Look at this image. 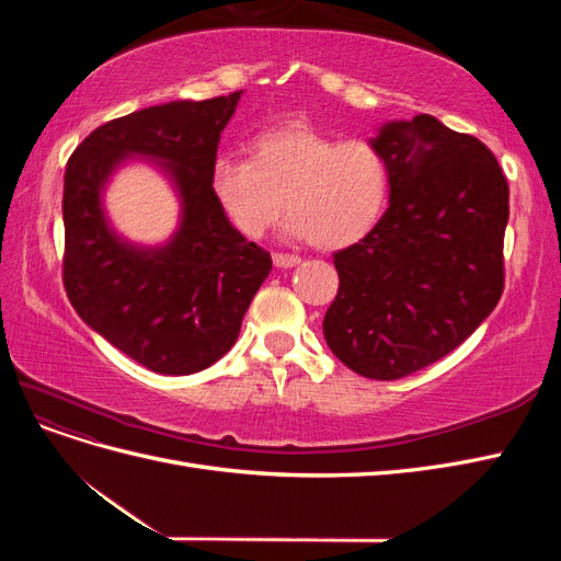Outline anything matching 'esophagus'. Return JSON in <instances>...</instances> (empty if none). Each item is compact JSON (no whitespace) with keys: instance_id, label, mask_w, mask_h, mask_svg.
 <instances>
[{"instance_id":"esophagus-1","label":"esophagus","mask_w":561,"mask_h":561,"mask_svg":"<svg viewBox=\"0 0 561 561\" xmlns=\"http://www.w3.org/2000/svg\"><path fill=\"white\" fill-rule=\"evenodd\" d=\"M301 260L297 257V254H285V252H276L274 254V264L278 266V268H293V266H297Z\"/></svg>"}]
</instances>
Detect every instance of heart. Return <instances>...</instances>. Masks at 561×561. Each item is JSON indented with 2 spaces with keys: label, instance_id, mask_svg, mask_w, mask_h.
Wrapping results in <instances>:
<instances>
[{
  "label": "heart",
  "instance_id": "obj_1",
  "mask_svg": "<svg viewBox=\"0 0 561 561\" xmlns=\"http://www.w3.org/2000/svg\"><path fill=\"white\" fill-rule=\"evenodd\" d=\"M388 168L363 142H336L309 124L268 128L250 140V161L219 157L210 190L233 229L257 241L285 213L290 239L342 250L377 227L388 203Z\"/></svg>",
  "mask_w": 561,
  "mask_h": 561
}]
</instances>
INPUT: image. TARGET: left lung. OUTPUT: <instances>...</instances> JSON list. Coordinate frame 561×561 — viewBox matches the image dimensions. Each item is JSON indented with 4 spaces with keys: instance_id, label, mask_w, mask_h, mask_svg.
<instances>
[{
    "instance_id": "8db88e82",
    "label": "left lung",
    "mask_w": 561,
    "mask_h": 561,
    "mask_svg": "<svg viewBox=\"0 0 561 561\" xmlns=\"http://www.w3.org/2000/svg\"><path fill=\"white\" fill-rule=\"evenodd\" d=\"M369 145L388 168V210L334 252L322 334L348 369L393 381L445 358L496 309L511 208L496 157L431 114L386 122Z\"/></svg>"
}]
</instances>
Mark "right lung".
<instances>
[{
  "label": "right lung",
  "instance_id": "obj_1",
  "mask_svg": "<svg viewBox=\"0 0 561 561\" xmlns=\"http://www.w3.org/2000/svg\"><path fill=\"white\" fill-rule=\"evenodd\" d=\"M241 95L114 118L67 161V297L93 332L159 375H194L222 358L271 271V254L233 229L210 190L219 135ZM128 158L154 162L179 196V229L165 244H133L108 222L106 184Z\"/></svg>",
  "mask_w": 561,
  "mask_h": 561
}]
</instances>
